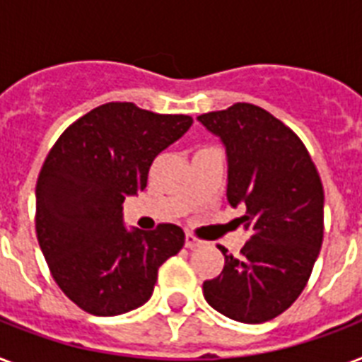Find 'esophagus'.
I'll use <instances>...</instances> for the list:
<instances>
[{
  "label": "esophagus",
  "mask_w": 362,
  "mask_h": 362,
  "mask_svg": "<svg viewBox=\"0 0 362 362\" xmlns=\"http://www.w3.org/2000/svg\"><path fill=\"white\" fill-rule=\"evenodd\" d=\"M201 246V240L197 237H193L192 233H186V247L193 250V247Z\"/></svg>",
  "instance_id": "obj_1"
}]
</instances>
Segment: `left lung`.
I'll use <instances>...</instances> for the list:
<instances>
[{
  "label": "left lung",
  "instance_id": "left-lung-1",
  "mask_svg": "<svg viewBox=\"0 0 362 362\" xmlns=\"http://www.w3.org/2000/svg\"><path fill=\"white\" fill-rule=\"evenodd\" d=\"M227 152V201L247 242L227 253L220 276L203 284L206 303L240 323L286 312L308 284L323 242V184L304 142L252 103L197 116Z\"/></svg>",
  "mask_w": 362,
  "mask_h": 362
}]
</instances>
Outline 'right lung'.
I'll use <instances>...</instances> for the list:
<instances>
[{
  "instance_id": "add662e5",
  "label": "right lung",
  "mask_w": 362,
  "mask_h": 362,
  "mask_svg": "<svg viewBox=\"0 0 362 362\" xmlns=\"http://www.w3.org/2000/svg\"><path fill=\"white\" fill-rule=\"evenodd\" d=\"M192 124L116 101L73 122L50 148L35 187L37 240L54 281L88 314L142 306L159 267L184 246L175 223L127 231L122 204L146 187L153 159Z\"/></svg>"
}]
</instances>
